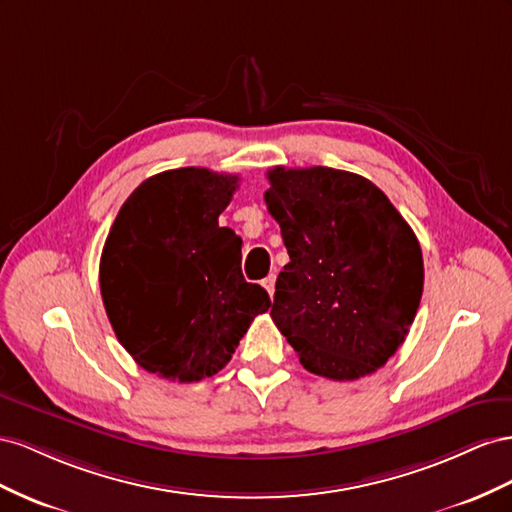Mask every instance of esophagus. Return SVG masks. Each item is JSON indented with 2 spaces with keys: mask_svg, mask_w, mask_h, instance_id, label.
Masks as SVG:
<instances>
[{
  "mask_svg": "<svg viewBox=\"0 0 512 512\" xmlns=\"http://www.w3.org/2000/svg\"><path fill=\"white\" fill-rule=\"evenodd\" d=\"M274 283H276V276H274V274L266 276V279H264V281H261V285H264V287H266V291H268V294H270V298L274 296Z\"/></svg>",
  "mask_w": 512,
  "mask_h": 512,
  "instance_id": "obj_1",
  "label": "esophagus"
}]
</instances>
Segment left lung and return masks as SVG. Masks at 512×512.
<instances>
[{"instance_id":"1","label":"left lung","mask_w":512,"mask_h":512,"mask_svg":"<svg viewBox=\"0 0 512 512\" xmlns=\"http://www.w3.org/2000/svg\"><path fill=\"white\" fill-rule=\"evenodd\" d=\"M264 199L289 264L276 279L272 319L306 371L352 382L403 345L425 283L416 233L362 175L268 171Z\"/></svg>"}]
</instances>
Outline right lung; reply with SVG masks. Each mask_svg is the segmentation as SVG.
Wrapping results in <instances>:
<instances>
[{
    "label": "right lung",
    "instance_id": "right-lung-1",
    "mask_svg": "<svg viewBox=\"0 0 512 512\" xmlns=\"http://www.w3.org/2000/svg\"><path fill=\"white\" fill-rule=\"evenodd\" d=\"M238 175L203 167L141 182L111 225L100 294L115 337L139 367L171 382L221 371L268 291L242 276V240L218 216Z\"/></svg>",
    "mask_w": 512,
    "mask_h": 512
}]
</instances>
